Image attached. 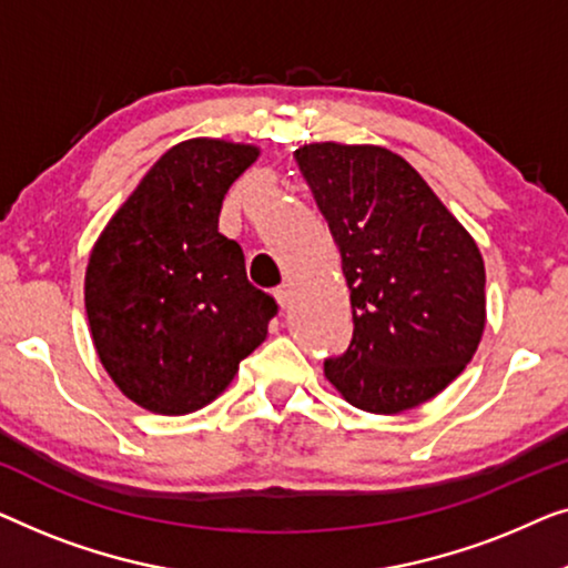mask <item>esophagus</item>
<instances>
[{
  "instance_id": "34e87169",
  "label": "esophagus",
  "mask_w": 568,
  "mask_h": 568,
  "mask_svg": "<svg viewBox=\"0 0 568 568\" xmlns=\"http://www.w3.org/2000/svg\"><path fill=\"white\" fill-rule=\"evenodd\" d=\"M275 301H277V306H281L283 311L291 306V287L287 285H283V287H277L275 291Z\"/></svg>"
}]
</instances>
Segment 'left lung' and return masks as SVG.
<instances>
[{
    "label": "left lung",
    "mask_w": 568,
    "mask_h": 568,
    "mask_svg": "<svg viewBox=\"0 0 568 568\" xmlns=\"http://www.w3.org/2000/svg\"><path fill=\"white\" fill-rule=\"evenodd\" d=\"M295 164L329 223L355 332L324 375L347 404L398 414L429 402L476 355L486 270L476 239L386 146L316 141Z\"/></svg>",
    "instance_id": "8db88e82"
}]
</instances>
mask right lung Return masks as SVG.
<instances>
[{
  "label": "right lung",
  "mask_w": 568,
  "mask_h": 568,
  "mask_svg": "<svg viewBox=\"0 0 568 568\" xmlns=\"http://www.w3.org/2000/svg\"><path fill=\"white\" fill-rule=\"evenodd\" d=\"M260 146L180 141L105 223L84 273L94 353L141 409H203L267 337L275 301L246 281L244 252L219 231L223 195Z\"/></svg>",
  "instance_id": "right-lung-1"
}]
</instances>
